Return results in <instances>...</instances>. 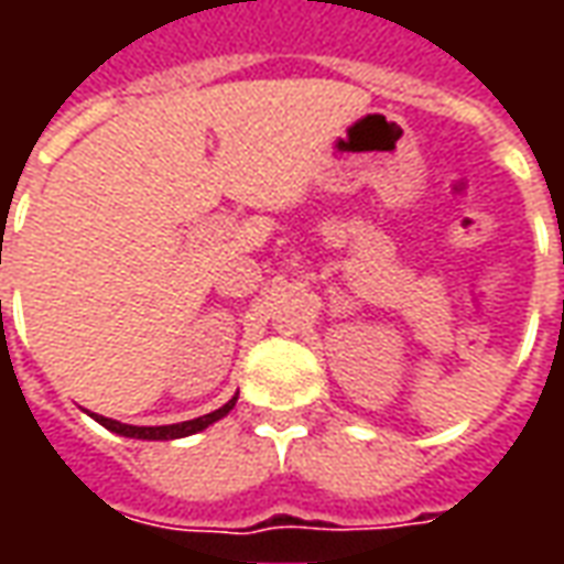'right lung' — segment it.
I'll list each match as a JSON object with an SVG mask.
<instances>
[{
    "label": "right lung",
    "instance_id": "right-lung-1",
    "mask_svg": "<svg viewBox=\"0 0 564 564\" xmlns=\"http://www.w3.org/2000/svg\"><path fill=\"white\" fill-rule=\"evenodd\" d=\"M238 402V395H235L232 402H226L217 411H210L205 416H196V420H186V423H174V425H127V423H117V420H108V416H96V423H102L105 429H111L117 435H127V437H144V441H172V437H186V435H196L202 429H208L210 423H217L220 416H226Z\"/></svg>",
    "mask_w": 564,
    "mask_h": 564
}]
</instances>
